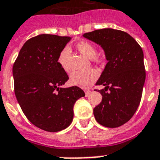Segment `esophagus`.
Here are the masks:
<instances>
[{"label": "esophagus", "mask_w": 160, "mask_h": 160, "mask_svg": "<svg viewBox=\"0 0 160 160\" xmlns=\"http://www.w3.org/2000/svg\"><path fill=\"white\" fill-rule=\"evenodd\" d=\"M90 91H91V90H85V95H86V96H87V95H89V94H90Z\"/></svg>", "instance_id": "obj_1"}]
</instances>
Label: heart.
<instances>
[{"mask_svg":"<svg viewBox=\"0 0 160 160\" xmlns=\"http://www.w3.org/2000/svg\"><path fill=\"white\" fill-rule=\"evenodd\" d=\"M76 49L79 52L85 57L91 59L95 62L100 61V57L97 55V47L90 41H81L76 45ZM70 49L69 47H65L61 50L58 56L57 62L60 67L65 72H70ZM99 73L94 69H90L86 71H75L70 75V81L74 85H77L80 87L88 88L97 80Z\"/></svg>","mask_w":160,"mask_h":160,"instance_id":"1","label":"heart"}]
</instances>
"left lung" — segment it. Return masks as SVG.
Here are the masks:
<instances>
[{
  "mask_svg": "<svg viewBox=\"0 0 160 160\" xmlns=\"http://www.w3.org/2000/svg\"><path fill=\"white\" fill-rule=\"evenodd\" d=\"M101 46L108 63L95 85L102 95L94 108L96 121L108 128L121 126L138 109L145 80L144 53L138 42L124 31L111 28L95 30L83 35Z\"/></svg>",
  "mask_w": 160,
  "mask_h": 160,
  "instance_id": "1",
  "label": "left lung"
}]
</instances>
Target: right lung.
<instances>
[{
  "instance_id": "obj_1",
  "label": "right lung",
  "mask_w": 160,
  "mask_h": 160,
  "mask_svg": "<svg viewBox=\"0 0 160 160\" xmlns=\"http://www.w3.org/2000/svg\"><path fill=\"white\" fill-rule=\"evenodd\" d=\"M69 36L42 34L24 44L14 62V90L26 118L40 129L57 132L73 120L75 101L85 96L78 86L60 88L69 76L58 65Z\"/></svg>"
}]
</instances>
